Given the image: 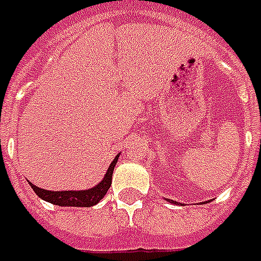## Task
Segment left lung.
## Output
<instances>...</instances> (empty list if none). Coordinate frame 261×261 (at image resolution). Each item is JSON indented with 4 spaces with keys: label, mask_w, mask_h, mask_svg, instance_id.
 <instances>
[{
    "label": "left lung",
    "mask_w": 261,
    "mask_h": 261,
    "mask_svg": "<svg viewBox=\"0 0 261 261\" xmlns=\"http://www.w3.org/2000/svg\"><path fill=\"white\" fill-rule=\"evenodd\" d=\"M169 202H171V204H175V201H171V199H167Z\"/></svg>",
    "instance_id": "left-lung-1"
}]
</instances>
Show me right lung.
<instances>
[{
	"mask_svg": "<svg viewBox=\"0 0 261 261\" xmlns=\"http://www.w3.org/2000/svg\"><path fill=\"white\" fill-rule=\"evenodd\" d=\"M118 157H119V154H116L115 159L112 160V163L108 167V171L105 173L104 178L90 190L50 191V190H45V188H39L38 186H33L31 181H28V182H29V186L32 187V190L36 193L39 198L45 199L50 204L59 205V206H83V208H88V206H92V205H97L101 199L104 198L107 191L110 190L111 182H112V173H114L115 164L118 162Z\"/></svg>",
	"mask_w": 261,
	"mask_h": 261,
	"instance_id": "right-lung-1",
	"label": "right lung"
}]
</instances>
